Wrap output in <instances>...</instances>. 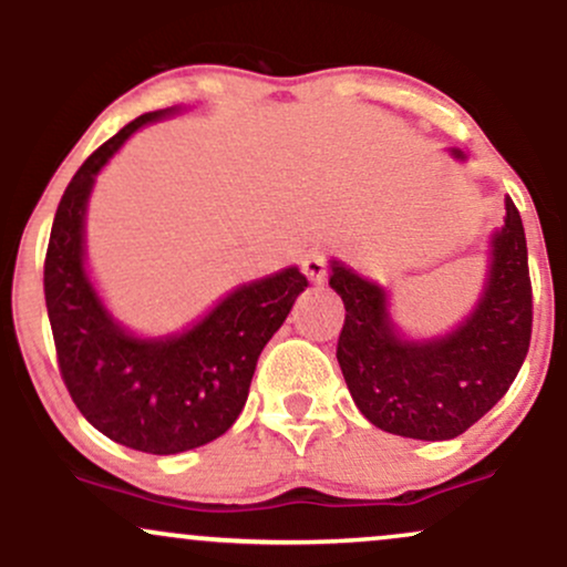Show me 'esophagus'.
<instances>
[{
    "label": "esophagus",
    "mask_w": 567,
    "mask_h": 567,
    "mask_svg": "<svg viewBox=\"0 0 567 567\" xmlns=\"http://www.w3.org/2000/svg\"><path fill=\"white\" fill-rule=\"evenodd\" d=\"M301 269H303V275L311 285H324V279H328V269H324V256L320 250L306 252L303 261H301Z\"/></svg>",
    "instance_id": "34e87169"
}]
</instances>
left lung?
<instances>
[{
    "instance_id": "left-lung-1",
    "label": "left lung",
    "mask_w": 567,
    "mask_h": 567,
    "mask_svg": "<svg viewBox=\"0 0 567 567\" xmlns=\"http://www.w3.org/2000/svg\"><path fill=\"white\" fill-rule=\"evenodd\" d=\"M464 162L461 148H447ZM491 231L485 279L472 311L447 333L410 336L383 285L330 258V288L347 320L338 365L351 400L373 426L410 440H453L509 392L530 347L533 298L523 218L506 197Z\"/></svg>"
}]
</instances>
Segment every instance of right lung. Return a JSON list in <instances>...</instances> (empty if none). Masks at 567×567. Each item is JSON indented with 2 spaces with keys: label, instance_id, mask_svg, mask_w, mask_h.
I'll return each mask as SVG.
<instances>
[{
  "label": "right lung",
  "instance_id": "obj_1",
  "mask_svg": "<svg viewBox=\"0 0 567 567\" xmlns=\"http://www.w3.org/2000/svg\"><path fill=\"white\" fill-rule=\"evenodd\" d=\"M178 112L141 114L90 154L63 192L44 258V301L71 400L109 440L154 455L194 451L231 429L258 357L309 285L288 266L237 285L167 336H138L116 320L87 266L90 194L130 135Z\"/></svg>",
  "mask_w": 567,
  "mask_h": 567
}]
</instances>
